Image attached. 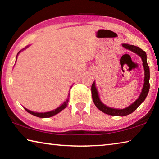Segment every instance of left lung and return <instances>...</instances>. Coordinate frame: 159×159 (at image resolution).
I'll return each instance as SVG.
<instances>
[{
    "instance_id": "left-lung-1",
    "label": "left lung",
    "mask_w": 159,
    "mask_h": 159,
    "mask_svg": "<svg viewBox=\"0 0 159 159\" xmlns=\"http://www.w3.org/2000/svg\"><path fill=\"white\" fill-rule=\"evenodd\" d=\"M123 47H124L126 49H128L133 52L136 53L137 55L140 56L142 62H143V66L144 69V86L142 88V93L139 95V98L132 104L130 106L128 107L127 108L123 109H116L110 108V107H107L102 103L99 98V95L98 93V90L96 89L95 82L93 83L92 87H91V93H92V98L94 102V104L98 108L102 111V112L105 113L107 114L111 115V116H127L130 114H132L134 110H136L137 108L140 105V104L144 101L145 98H147V94L149 93V78H150V74H149V67L148 66L147 62V55L146 52H144L143 50L139 47L134 46L133 45H128V44H123Z\"/></svg>"
}]
</instances>
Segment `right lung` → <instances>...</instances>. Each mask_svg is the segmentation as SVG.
Here are the masks:
<instances>
[{
    "mask_svg": "<svg viewBox=\"0 0 159 159\" xmlns=\"http://www.w3.org/2000/svg\"><path fill=\"white\" fill-rule=\"evenodd\" d=\"M21 52V51H20V52H18V54L20 53ZM17 54V55H18ZM69 96H68V98H67V99L66 100L65 102H64V103L62 104V105H61L60 107H59L58 108H57L55 110H53V111H48V112H45V113H37V112H34V111H30V110H29L27 109H25V110L26 111H27L28 113H29V114H31L32 115L35 116H37V117H39V118H48V117H51L52 116L58 114L59 112H60L61 110H63L64 108H66V107L67 106V104H68L69 102Z\"/></svg>",
    "mask_w": 159,
    "mask_h": 159,
    "instance_id": "add662e5",
    "label": "right lung"
}]
</instances>
